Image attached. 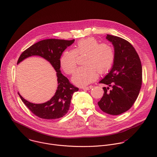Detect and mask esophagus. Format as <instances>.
Instances as JSON below:
<instances>
[{
	"mask_svg": "<svg viewBox=\"0 0 157 157\" xmlns=\"http://www.w3.org/2000/svg\"><path fill=\"white\" fill-rule=\"evenodd\" d=\"M92 87H93L92 86H87V87H82V89L83 90H90V89H91Z\"/></svg>",
	"mask_w": 157,
	"mask_h": 157,
	"instance_id": "obj_1",
	"label": "esophagus"
}]
</instances>
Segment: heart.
I'll use <instances>...</instances> for the list:
<instances>
[{
  "label": "heart",
  "instance_id": "1",
  "mask_svg": "<svg viewBox=\"0 0 157 157\" xmlns=\"http://www.w3.org/2000/svg\"><path fill=\"white\" fill-rule=\"evenodd\" d=\"M85 54L83 64L78 68L72 77V81L78 86H86L95 81L98 73L109 71L115 60L113 46L107 43H100L94 37L79 40L73 50H66L60 58V65L63 71L71 75L77 66L78 56Z\"/></svg>",
  "mask_w": 157,
  "mask_h": 157
}]
</instances>
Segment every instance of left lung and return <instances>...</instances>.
Segmentation results:
<instances>
[{
  "mask_svg": "<svg viewBox=\"0 0 157 157\" xmlns=\"http://www.w3.org/2000/svg\"><path fill=\"white\" fill-rule=\"evenodd\" d=\"M114 46L115 60L109 73L99 82L104 94L98 105L103 112L121 114L131 108L139 95L142 84V65L140 57L130 43L121 37L107 35ZM112 88L108 91L109 87Z\"/></svg>",
  "mask_w": 157,
  "mask_h": 157,
  "instance_id": "1",
  "label": "left lung"
}]
</instances>
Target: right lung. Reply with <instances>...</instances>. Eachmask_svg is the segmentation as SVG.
Returning <instances> with one entry per match:
<instances>
[{"mask_svg": "<svg viewBox=\"0 0 157 157\" xmlns=\"http://www.w3.org/2000/svg\"><path fill=\"white\" fill-rule=\"evenodd\" d=\"M75 40L46 39L40 41L22 52L17 64L25 58L32 56H39L50 62L56 71L58 87L54 95L46 103H32L25 100L18 93L21 100L29 109L36 116L44 119H56L62 117L68 111L71 99L74 92L79 89L71 84L67 77L60 72V58L64 50Z\"/></svg>", "mask_w": 157, "mask_h": 157, "instance_id": "right-lung-1", "label": "right lung"}]
</instances>
